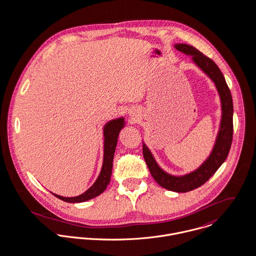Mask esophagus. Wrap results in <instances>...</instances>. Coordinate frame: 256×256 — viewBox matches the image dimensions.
<instances>
[{
  "instance_id": "1",
  "label": "esophagus",
  "mask_w": 256,
  "mask_h": 256,
  "mask_svg": "<svg viewBox=\"0 0 256 256\" xmlns=\"http://www.w3.org/2000/svg\"><path fill=\"white\" fill-rule=\"evenodd\" d=\"M133 116H134V115H133Z\"/></svg>"
}]
</instances>
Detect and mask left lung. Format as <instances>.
I'll return each mask as SVG.
<instances>
[{"label":"left lung","instance_id":"obj_1","mask_svg":"<svg viewBox=\"0 0 256 256\" xmlns=\"http://www.w3.org/2000/svg\"><path fill=\"white\" fill-rule=\"evenodd\" d=\"M174 47L184 54L192 56L193 62L213 80L219 92L222 106L220 130L214 148L207 160L194 172L180 176H172L166 172L156 164L146 144L143 143L144 158L154 180L158 185L168 190L184 193L196 189L209 180L226 160L232 141L234 106L230 90L226 82L224 76L212 59L208 58L198 49L188 44L178 43L176 44Z\"/></svg>","mask_w":256,"mask_h":256}]
</instances>
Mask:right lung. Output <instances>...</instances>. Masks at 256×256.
<instances>
[{
  "instance_id": "add662e5",
  "label": "right lung",
  "mask_w": 256,
  "mask_h": 256,
  "mask_svg": "<svg viewBox=\"0 0 256 256\" xmlns=\"http://www.w3.org/2000/svg\"><path fill=\"white\" fill-rule=\"evenodd\" d=\"M125 126V120L123 117L110 120L104 127V164L102 172L96 180L86 192L76 197H63L57 194H54L57 198L68 202V203H80L92 199L100 194H102L108 187L110 182V176L112 172V162L114 152L117 145L119 132Z\"/></svg>"
}]
</instances>
